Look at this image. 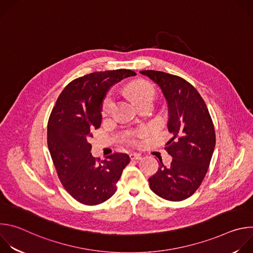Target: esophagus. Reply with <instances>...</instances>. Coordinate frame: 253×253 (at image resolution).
Segmentation results:
<instances>
[{
	"instance_id": "34e87169",
	"label": "esophagus",
	"mask_w": 253,
	"mask_h": 253,
	"mask_svg": "<svg viewBox=\"0 0 253 253\" xmlns=\"http://www.w3.org/2000/svg\"><path fill=\"white\" fill-rule=\"evenodd\" d=\"M141 158H142V156L139 153H131L130 154V159L131 160H140Z\"/></svg>"
}]
</instances>
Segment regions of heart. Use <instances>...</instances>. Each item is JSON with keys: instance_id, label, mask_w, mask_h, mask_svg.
<instances>
[{"instance_id": "heart-1", "label": "heart", "mask_w": 253, "mask_h": 253, "mask_svg": "<svg viewBox=\"0 0 253 253\" xmlns=\"http://www.w3.org/2000/svg\"><path fill=\"white\" fill-rule=\"evenodd\" d=\"M127 92L137 106H140L145 103L152 104L155 98V89L153 88V86L143 81H136L129 84V86L127 87ZM113 105H114L113 97L111 95H108L104 99L101 107V114L103 117L110 114ZM144 134H145L144 131H138L136 133H133L132 135H130L129 141L134 143L135 137H142Z\"/></svg>"}]
</instances>
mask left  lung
I'll use <instances>...</instances> for the list:
<instances>
[{"label": "left lung", "mask_w": 253, "mask_h": 253, "mask_svg": "<svg viewBox=\"0 0 253 253\" xmlns=\"http://www.w3.org/2000/svg\"><path fill=\"white\" fill-rule=\"evenodd\" d=\"M140 73L161 88L173 135L164 148L172 162L165 166L159 159L158 171L149 178L150 188L163 199L184 200L198 189L211 161L216 141L211 116L198 91L183 78L153 70Z\"/></svg>", "instance_id": "left-lung-1"}]
</instances>
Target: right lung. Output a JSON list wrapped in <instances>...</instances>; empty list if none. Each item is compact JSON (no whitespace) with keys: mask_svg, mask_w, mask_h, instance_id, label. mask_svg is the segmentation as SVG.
I'll return each instance as SVG.
<instances>
[{"mask_svg":"<svg viewBox=\"0 0 253 253\" xmlns=\"http://www.w3.org/2000/svg\"><path fill=\"white\" fill-rule=\"evenodd\" d=\"M132 70L94 72L70 82L58 97L48 121V148L66 191L85 205H97L117 190L130 162L124 153L100 161L91 154L92 131L101 125L102 101L111 86L135 76Z\"/></svg>","mask_w":253,"mask_h":253,"instance_id":"add662e5","label":"right lung"}]
</instances>
